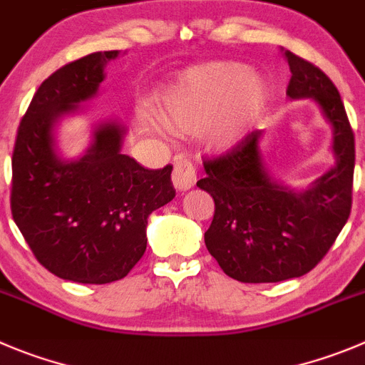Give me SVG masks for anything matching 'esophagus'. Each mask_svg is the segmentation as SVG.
Instances as JSON below:
<instances>
[{"label": "esophagus", "mask_w": 365, "mask_h": 365, "mask_svg": "<svg viewBox=\"0 0 365 365\" xmlns=\"http://www.w3.org/2000/svg\"><path fill=\"white\" fill-rule=\"evenodd\" d=\"M196 167L187 158H178L175 162V171H173V182L176 189L189 190L196 185Z\"/></svg>", "instance_id": "34e87169"}]
</instances>
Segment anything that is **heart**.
<instances>
[{
  "label": "heart",
  "instance_id": "heart-1",
  "mask_svg": "<svg viewBox=\"0 0 365 365\" xmlns=\"http://www.w3.org/2000/svg\"><path fill=\"white\" fill-rule=\"evenodd\" d=\"M267 83L243 64H202L178 75L156 97L155 115L167 131L200 135L207 148L225 153L243 140L267 104ZM149 128L158 131L155 122Z\"/></svg>",
  "mask_w": 365,
  "mask_h": 365
}]
</instances>
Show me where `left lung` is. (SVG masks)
I'll use <instances>...</instances> for the list:
<instances>
[{
  "label": "left lung",
  "instance_id": "left-lung-1",
  "mask_svg": "<svg viewBox=\"0 0 365 365\" xmlns=\"http://www.w3.org/2000/svg\"><path fill=\"white\" fill-rule=\"evenodd\" d=\"M292 79L286 95L312 98L331 125L335 165L292 189L279 182L261 151L263 131L248 135L229 155L203 163L200 189L214 198L207 250L221 270L241 282H279L308 274L328 254L351 212L355 136L328 75L281 48Z\"/></svg>",
  "mask_w": 365,
  "mask_h": 365
}]
</instances>
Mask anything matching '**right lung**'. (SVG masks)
<instances>
[{
	"label": "right lung",
	"mask_w": 365,
	"mask_h": 365,
	"mask_svg": "<svg viewBox=\"0 0 365 365\" xmlns=\"http://www.w3.org/2000/svg\"><path fill=\"white\" fill-rule=\"evenodd\" d=\"M118 56L95 52L50 75L19 124L12 155L14 221L46 270L83 284L125 277L148 247L149 214L176 196L173 165L151 171L122 155L128 128L118 118L91 125L79 158L61 153L57 125L98 93L106 64Z\"/></svg>",
	"instance_id": "obj_1"
}]
</instances>
